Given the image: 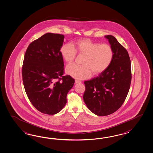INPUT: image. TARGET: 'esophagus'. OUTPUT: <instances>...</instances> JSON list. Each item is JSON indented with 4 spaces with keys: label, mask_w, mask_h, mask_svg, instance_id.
<instances>
[{
    "label": "esophagus",
    "mask_w": 153,
    "mask_h": 153,
    "mask_svg": "<svg viewBox=\"0 0 153 153\" xmlns=\"http://www.w3.org/2000/svg\"><path fill=\"white\" fill-rule=\"evenodd\" d=\"M80 82H81V81H80V80H75V84H79V83H80Z\"/></svg>",
    "instance_id": "esophagus-1"
}]
</instances>
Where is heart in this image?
I'll return each instance as SVG.
<instances>
[{
    "label": "heart",
    "mask_w": 153,
    "mask_h": 153,
    "mask_svg": "<svg viewBox=\"0 0 153 153\" xmlns=\"http://www.w3.org/2000/svg\"><path fill=\"white\" fill-rule=\"evenodd\" d=\"M60 54L66 63L74 61L76 53L84 55L82 66L68 65L66 72L74 78L84 79L89 78L91 73L98 75L110 67L114 57L113 47L108 44L94 42L89 39L79 40L73 44H65L60 48Z\"/></svg>",
    "instance_id": "obj_1"
}]
</instances>
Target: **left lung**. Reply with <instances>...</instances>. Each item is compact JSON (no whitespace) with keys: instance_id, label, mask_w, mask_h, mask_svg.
Segmentation results:
<instances>
[{"instance_id":"8db88e82","label":"left lung","mask_w":153,"mask_h":153,"mask_svg":"<svg viewBox=\"0 0 153 153\" xmlns=\"http://www.w3.org/2000/svg\"><path fill=\"white\" fill-rule=\"evenodd\" d=\"M114 51L113 62L99 76L84 82L83 99L90 111L106 116L119 109L126 100L131 81V62L125 48L113 35H106Z\"/></svg>"}]
</instances>
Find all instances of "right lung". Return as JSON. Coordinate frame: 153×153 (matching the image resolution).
Here are the masks:
<instances>
[{"mask_svg": "<svg viewBox=\"0 0 153 153\" xmlns=\"http://www.w3.org/2000/svg\"><path fill=\"white\" fill-rule=\"evenodd\" d=\"M64 38L62 34L47 33L29 44L24 58L22 78L26 94L36 109L48 115L63 109L74 84V79L64 75L60 51Z\"/></svg>", "mask_w": 153, "mask_h": 153, "instance_id": "1", "label": "right lung"}]
</instances>
